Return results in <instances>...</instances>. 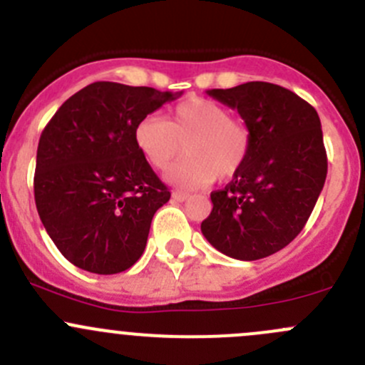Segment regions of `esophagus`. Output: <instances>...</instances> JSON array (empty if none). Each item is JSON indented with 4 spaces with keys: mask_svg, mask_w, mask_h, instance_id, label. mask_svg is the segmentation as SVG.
Masks as SVG:
<instances>
[{
    "mask_svg": "<svg viewBox=\"0 0 365 365\" xmlns=\"http://www.w3.org/2000/svg\"><path fill=\"white\" fill-rule=\"evenodd\" d=\"M172 198H174L175 202H184V200H187V198H190V195L187 193H184V191H172Z\"/></svg>",
    "mask_w": 365,
    "mask_h": 365,
    "instance_id": "esophagus-1",
    "label": "esophagus"
}]
</instances>
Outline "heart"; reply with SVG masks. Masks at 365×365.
Returning <instances> with one entry per match:
<instances>
[{
    "instance_id": "1",
    "label": "heart",
    "mask_w": 365,
    "mask_h": 365,
    "mask_svg": "<svg viewBox=\"0 0 365 365\" xmlns=\"http://www.w3.org/2000/svg\"><path fill=\"white\" fill-rule=\"evenodd\" d=\"M135 142L147 163L165 172L186 150V160L168 174L182 187H204L240 174L252 149L250 128L230 117L229 108L205 97L175 104L170 118L147 115L136 124Z\"/></svg>"
}]
</instances>
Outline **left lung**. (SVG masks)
I'll use <instances>...</instances> for the list:
<instances>
[{"label":"left lung","mask_w":365,"mask_h":365,"mask_svg":"<svg viewBox=\"0 0 365 365\" xmlns=\"http://www.w3.org/2000/svg\"><path fill=\"white\" fill-rule=\"evenodd\" d=\"M207 93L237 110L250 128L252 149L240 174L211 193L202 234L229 257L257 261L302 232L323 190L328 161L319 117L307 101L273 83Z\"/></svg>","instance_id":"left-lung-1"}]
</instances>
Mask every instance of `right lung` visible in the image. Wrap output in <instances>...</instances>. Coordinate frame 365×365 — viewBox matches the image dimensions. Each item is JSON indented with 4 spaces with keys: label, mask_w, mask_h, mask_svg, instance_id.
<instances>
[{
    "label": "right lung",
    "mask_w": 365,
    "mask_h": 365,
    "mask_svg": "<svg viewBox=\"0 0 365 365\" xmlns=\"http://www.w3.org/2000/svg\"><path fill=\"white\" fill-rule=\"evenodd\" d=\"M181 92L96 81L68 97L42 131L35 204L49 237L85 272L113 275L145 250L150 222L170 200L135 142V128Z\"/></svg>",
    "instance_id": "add662e5"
}]
</instances>
